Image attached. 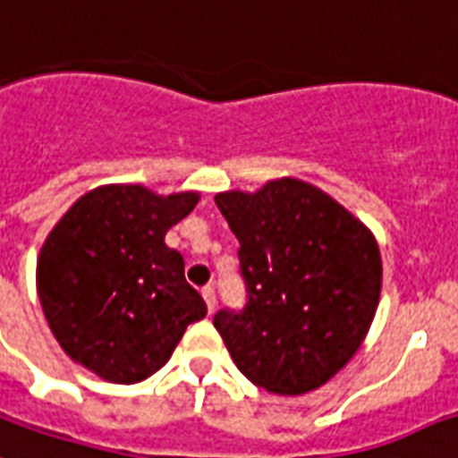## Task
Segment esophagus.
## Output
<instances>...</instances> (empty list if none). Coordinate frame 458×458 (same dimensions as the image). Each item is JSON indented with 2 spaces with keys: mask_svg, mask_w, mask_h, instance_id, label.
Listing matches in <instances>:
<instances>
[{
  "mask_svg": "<svg viewBox=\"0 0 458 458\" xmlns=\"http://www.w3.org/2000/svg\"><path fill=\"white\" fill-rule=\"evenodd\" d=\"M203 299L205 303H208V310H215V306H217V293H215V289L212 286H205L203 289Z\"/></svg>",
  "mask_w": 458,
  "mask_h": 458,
  "instance_id": "obj_1",
  "label": "esophagus"
}]
</instances>
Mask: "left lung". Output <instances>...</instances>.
Returning <instances> with one entry per match:
<instances>
[{
	"label": "left lung",
	"instance_id": "8db88e82",
	"mask_svg": "<svg viewBox=\"0 0 458 458\" xmlns=\"http://www.w3.org/2000/svg\"><path fill=\"white\" fill-rule=\"evenodd\" d=\"M239 239L246 303L212 325L248 380L272 394H306L363 344L382 289L380 248L349 210L306 181L258 193H217Z\"/></svg>",
	"mask_w": 458,
	"mask_h": 458
}]
</instances>
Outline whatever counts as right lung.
I'll return each instance as SVG.
<instances>
[{
  "label": "right lung",
  "mask_w": 458,
  "mask_h": 458,
  "mask_svg": "<svg viewBox=\"0 0 458 458\" xmlns=\"http://www.w3.org/2000/svg\"><path fill=\"white\" fill-rule=\"evenodd\" d=\"M196 203L198 193L105 186L71 205L45 241L38 293L49 329L102 380L133 385L157 373L208 313L181 253L165 243Z\"/></svg>",
  "instance_id": "obj_1"
}]
</instances>
